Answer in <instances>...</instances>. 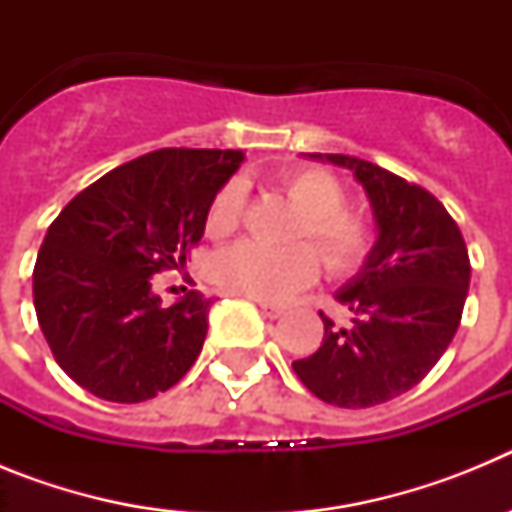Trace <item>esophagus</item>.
Returning a JSON list of instances; mask_svg holds the SVG:
<instances>
[{
	"instance_id": "34e87169",
	"label": "esophagus",
	"mask_w": 512,
	"mask_h": 512,
	"mask_svg": "<svg viewBox=\"0 0 512 512\" xmlns=\"http://www.w3.org/2000/svg\"><path fill=\"white\" fill-rule=\"evenodd\" d=\"M259 310H261V315H264V318H269V320H277V318H282V315H284L282 307L269 305V302H259Z\"/></svg>"
}]
</instances>
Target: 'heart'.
<instances>
[{
	"mask_svg": "<svg viewBox=\"0 0 512 512\" xmlns=\"http://www.w3.org/2000/svg\"><path fill=\"white\" fill-rule=\"evenodd\" d=\"M284 192L305 215L302 235L318 248L333 271H351L372 251L374 228L364 215L343 210L346 189L325 169H300L284 179ZM241 189L228 184L220 189L207 215L212 238L228 235L241 217ZM318 277V256L307 246L269 248L256 241H241L217 253L212 279L225 292L259 302H282Z\"/></svg>",
	"mask_w": 512,
	"mask_h": 512,
	"instance_id": "1",
	"label": "heart"
}]
</instances>
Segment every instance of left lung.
<instances>
[{
	"label": "left lung",
	"instance_id": "1",
	"mask_svg": "<svg viewBox=\"0 0 512 512\" xmlns=\"http://www.w3.org/2000/svg\"><path fill=\"white\" fill-rule=\"evenodd\" d=\"M348 169L372 205L377 241L356 277L336 292L351 310L292 369L315 397L338 408L395 400L431 372L449 348L469 289V253L446 207L418 184L341 153H307Z\"/></svg>",
	"mask_w": 512,
	"mask_h": 512
}]
</instances>
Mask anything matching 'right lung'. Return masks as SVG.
I'll use <instances>...</instances> for the list:
<instances>
[{
    "label": "right lung",
    "instance_id": "add662e5",
    "mask_svg": "<svg viewBox=\"0 0 512 512\" xmlns=\"http://www.w3.org/2000/svg\"><path fill=\"white\" fill-rule=\"evenodd\" d=\"M241 151L161 148L117 166L63 207L33 271V302L58 366L110 402H143L192 369L212 297L161 307L151 279L205 233Z\"/></svg>",
    "mask_w": 512,
    "mask_h": 512
}]
</instances>
